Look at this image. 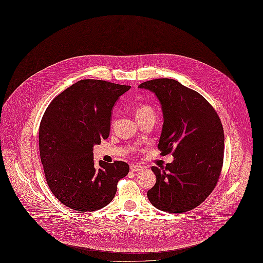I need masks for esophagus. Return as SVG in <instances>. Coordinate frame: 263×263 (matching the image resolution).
<instances>
[{"label":"esophagus","instance_id":"obj_1","mask_svg":"<svg viewBox=\"0 0 263 263\" xmlns=\"http://www.w3.org/2000/svg\"><path fill=\"white\" fill-rule=\"evenodd\" d=\"M130 170L132 172H139V171H142L143 170V166L142 165H139V164H135V163H132L130 165Z\"/></svg>","mask_w":263,"mask_h":263}]
</instances>
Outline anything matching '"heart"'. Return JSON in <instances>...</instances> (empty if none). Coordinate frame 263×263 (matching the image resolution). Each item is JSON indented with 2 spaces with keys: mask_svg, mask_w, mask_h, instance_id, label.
Segmentation results:
<instances>
[{
  "mask_svg": "<svg viewBox=\"0 0 263 263\" xmlns=\"http://www.w3.org/2000/svg\"><path fill=\"white\" fill-rule=\"evenodd\" d=\"M136 118H142L146 116H154V110L149 105H140L136 109Z\"/></svg>",
  "mask_w": 263,
  "mask_h": 263,
  "instance_id": "b5f03b06",
  "label": "heart"
}]
</instances>
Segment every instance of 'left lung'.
I'll use <instances>...</instances> for the list:
<instances>
[{
  "mask_svg": "<svg viewBox=\"0 0 263 263\" xmlns=\"http://www.w3.org/2000/svg\"><path fill=\"white\" fill-rule=\"evenodd\" d=\"M160 100L163 130L161 155L173 153L174 162L153 166L157 176L147 193L159 210L184 213L200 205L216 186L224 160V129L212 105L197 91L173 79L142 83Z\"/></svg>",
  "mask_w": 263,
  "mask_h": 263,
  "instance_id": "1",
  "label": "left lung"
}]
</instances>
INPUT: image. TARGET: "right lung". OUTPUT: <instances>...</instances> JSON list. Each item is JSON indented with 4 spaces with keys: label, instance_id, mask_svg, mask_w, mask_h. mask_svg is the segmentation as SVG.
I'll use <instances>...</instances> for the list:
<instances>
[{
    "label": "right lung",
    "instance_id": "1",
    "mask_svg": "<svg viewBox=\"0 0 263 263\" xmlns=\"http://www.w3.org/2000/svg\"><path fill=\"white\" fill-rule=\"evenodd\" d=\"M130 86L82 80L52 100L39 126V152L54 196L79 212L109 204L129 165L93 163V146L107 139L114 103Z\"/></svg>",
    "mask_w": 263,
    "mask_h": 263
}]
</instances>
